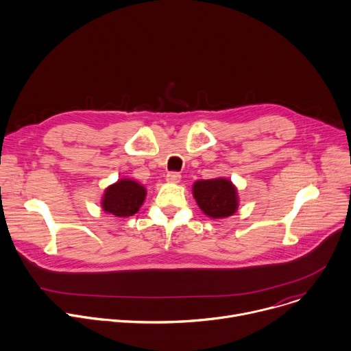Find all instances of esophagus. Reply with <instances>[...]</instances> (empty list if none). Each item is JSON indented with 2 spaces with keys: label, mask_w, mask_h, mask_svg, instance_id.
<instances>
[{
  "label": "esophagus",
  "mask_w": 351,
  "mask_h": 351,
  "mask_svg": "<svg viewBox=\"0 0 351 351\" xmlns=\"http://www.w3.org/2000/svg\"><path fill=\"white\" fill-rule=\"evenodd\" d=\"M166 180H167L169 182L177 184V182H180V180H181V174H180V173H177V171H170V173H167Z\"/></svg>",
  "instance_id": "1"
}]
</instances>
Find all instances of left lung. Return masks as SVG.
<instances>
[{"mask_svg":"<svg viewBox=\"0 0 351 351\" xmlns=\"http://www.w3.org/2000/svg\"><path fill=\"white\" fill-rule=\"evenodd\" d=\"M193 197L199 208L212 219L231 216L237 210V189L228 180H201L193 184Z\"/></svg>","mask_w":351,"mask_h":351,"instance_id":"left-lung-1","label":"left lung"}]
</instances>
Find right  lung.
I'll list each match as a JSON object with an SVG mask.
<instances>
[{
    "label": "right lung",
    "mask_w": 351,
    "mask_h": 351,
    "mask_svg": "<svg viewBox=\"0 0 351 351\" xmlns=\"http://www.w3.org/2000/svg\"><path fill=\"white\" fill-rule=\"evenodd\" d=\"M145 197L146 191L142 185L125 178L106 189L101 206L107 213L119 217H128L139 210Z\"/></svg>",
    "instance_id": "1"
}]
</instances>
